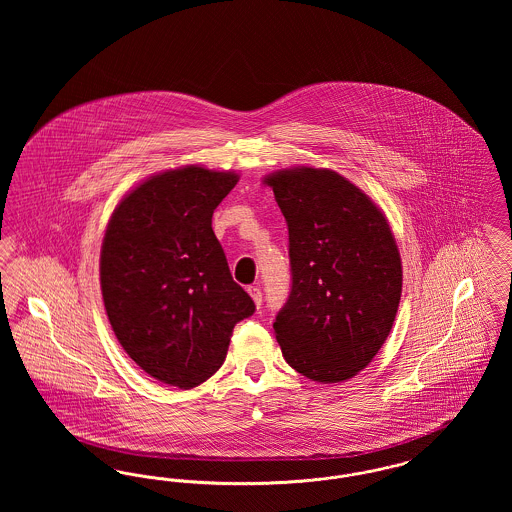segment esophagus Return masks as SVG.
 <instances>
[{
	"label": "esophagus",
	"instance_id": "1",
	"mask_svg": "<svg viewBox=\"0 0 512 512\" xmlns=\"http://www.w3.org/2000/svg\"><path fill=\"white\" fill-rule=\"evenodd\" d=\"M247 292H249V295L253 297V301H255V305H257V307H261V305H263V292H261V288H259V286H249V288H247Z\"/></svg>",
	"mask_w": 512,
	"mask_h": 512
}]
</instances>
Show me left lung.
Masks as SVG:
<instances>
[{
	"instance_id": "obj_1",
	"label": "left lung",
	"mask_w": 512,
	"mask_h": 512,
	"mask_svg": "<svg viewBox=\"0 0 512 512\" xmlns=\"http://www.w3.org/2000/svg\"><path fill=\"white\" fill-rule=\"evenodd\" d=\"M288 224L292 286L274 320L286 363L334 384L363 370L390 334L401 257L382 211L338 172L265 178Z\"/></svg>"
}]
</instances>
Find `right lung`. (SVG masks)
Instances as JSON below:
<instances>
[{"mask_svg":"<svg viewBox=\"0 0 512 512\" xmlns=\"http://www.w3.org/2000/svg\"><path fill=\"white\" fill-rule=\"evenodd\" d=\"M234 172L184 167L126 195L101 247V293L128 357L159 382L194 388L224 363L255 303L234 282L211 219Z\"/></svg>","mask_w":512,"mask_h":512,"instance_id":"add662e5","label":"right lung"}]
</instances>
